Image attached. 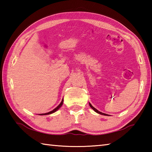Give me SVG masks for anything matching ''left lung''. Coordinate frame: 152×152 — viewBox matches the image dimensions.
Wrapping results in <instances>:
<instances>
[{
  "mask_svg": "<svg viewBox=\"0 0 152 152\" xmlns=\"http://www.w3.org/2000/svg\"><path fill=\"white\" fill-rule=\"evenodd\" d=\"M89 105H90V107H91L92 108V109L94 110L95 112L97 113H99V114H101V115H108L107 114H105V113H101V112L99 111V110H98L97 109H95V108H94L93 106H92V104H91V103H89Z\"/></svg>",
  "mask_w": 152,
  "mask_h": 152,
  "instance_id": "8db88e82",
  "label": "left lung"
}]
</instances>
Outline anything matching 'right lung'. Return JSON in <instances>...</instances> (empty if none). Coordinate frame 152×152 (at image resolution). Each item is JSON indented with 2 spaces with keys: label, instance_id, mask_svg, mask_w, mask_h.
<instances>
[{
  "label": "right lung",
  "instance_id": "1",
  "mask_svg": "<svg viewBox=\"0 0 152 152\" xmlns=\"http://www.w3.org/2000/svg\"><path fill=\"white\" fill-rule=\"evenodd\" d=\"M63 102H64V100L62 99V101H61V102H60V104L58 105V106L56 107V108H55L54 109H53V110H51V111H50V112H48V113H43V114H39V115H50V114H51V113H55L56 111H57V110L60 109V108L61 107V105L63 104Z\"/></svg>",
  "mask_w": 152,
  "mask_h": 152
}]
</instances>
